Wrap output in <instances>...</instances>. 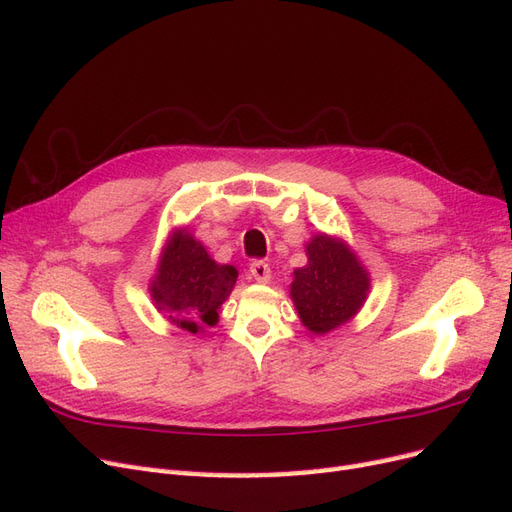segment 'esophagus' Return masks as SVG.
I'll return each instance as SVG.
<instances>
[{"label": "esophagus", "mask_w": 512, "mask_h": 512, "mask_svg": "<svg viewBox=\"0 0 512 512\" xmlns=\"http://www.w3.org/2000/svg\"><path fill=\"white\" fill-rule=\"evenodd\" d=\"M250 275L258 284H269L271 280V267L267 265L265 260H254L250 262Z\"/></svg>", "instance_id": "1"}]
</instances>
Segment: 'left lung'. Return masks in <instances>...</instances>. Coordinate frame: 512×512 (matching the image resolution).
Instances as JSON below:
<instances>
[{"label": "left lung", "mask_w": 512, "mask_h": 512, "mask_svg": "<svg viewBox=\"0 0 512 512\" xmlns=\"http://www.w3.org/2000/svg\"><path fill=\"white\" fill-rule=\"evenodd\" d=\"M369 277L344 243L318 235L307 243V265L294 271L292 301L305 327L329 333L359 312Z\"/></svg>", "instance_id": "8db88e82"}]
</instances>
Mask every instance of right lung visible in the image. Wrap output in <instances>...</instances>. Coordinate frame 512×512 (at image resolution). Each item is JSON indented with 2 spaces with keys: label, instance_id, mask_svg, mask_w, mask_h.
<instances>
[{
  "label": "right lung",
  "instance_id": "obj_1",
  "mask_svg": "<svg viewBox=\"0 0 512 512\" xmlns=\"http://www.w3.org/2000/svg\"><path fill=\"white\" fill-rule=\"evenodd\" d=\"M237 269L218 265L188 232L170 239L162 254L151 294L162 309H168L177 327L198 333L203 324L218 322V309L237 282Z\"/></svg>",
  "mask_w": 512,
  "mask_h": 512
}]
</instances>
